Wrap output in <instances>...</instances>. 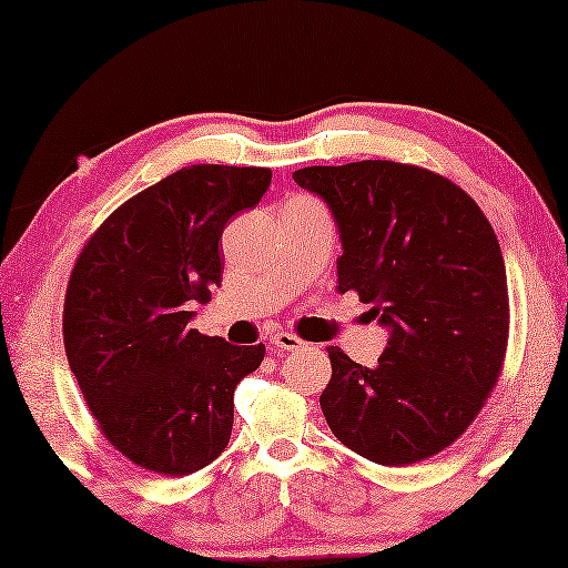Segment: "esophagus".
<instances>
[{
  "mask_svg": "<svg viewBox=\"0 0 568 568\" xmlns=\"http://www.w3.org/2000/svg\"><path fill=\"white\" fill-rule=\"evenodd\" d=\"M270 345L283 353V349H301L303 345H306V342L298 339L291 332H277V334H273V339H270Z\"/></svg>",
  "mask_w": 568,
  "mask_h": 568,
  "instance_id": "1",
  "label": "esophagus"
}]
</instances>
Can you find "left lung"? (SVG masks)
<instances>
[{
  "label": "left lung",
  "instance_id": "8db88e82",
  "mask_svg": "<svg viewBox=\"0 0 568 568\" xmlns=\"http://www.w3.org/2000/svg\"><path fill=\"white\" fill-rule=\"evenodd\" d=\"M339 229V293L388 329L375 367L329 347L318 396L334 437L381 466H409L466 433L507 353V273L466 190L414 164L367 159L293 172Z\"/></svg>",
  "mask_w": 568,
  "mask_h": 568
}]
</instances>
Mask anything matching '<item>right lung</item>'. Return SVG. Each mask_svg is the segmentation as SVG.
Masks as SVG:
<instances>
[{
    "instance_id": "obj_1",
    "label": "right lung",
    "mask_w": 568,
    "mask_h": 568,
    "mask_svg": "<svg viewBox=\"0 0 568 568\" xmlns=\"http://www.w3.org/2000/svg\"><path fill=\"white\" fill-rule=\"evenodd\" d=\"M265 166H182L125 201L84 244L63 301V347L108 443L135 466L187 476L226 450L236 383L265 345L190 329L221 285L219 239L267 193Z\"/></svg>"
}]
</instances>
